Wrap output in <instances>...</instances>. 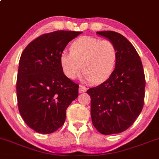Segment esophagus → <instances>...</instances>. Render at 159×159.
<instances>
[{"label":"esophagus","mask_w":159,"mask_h":159,"mask_svg":"<svg viewBox=\"0 0 159 159\" xmlns=\"http://www.w3.org/2000/svg\"><path fill=\"white\" fill-rule=\"evenodd\" d=\"M87 90V88L84 86V85H80L79 86V93H84L85 91Z\"/></svg>","instance_id":"1"}]
</instances>
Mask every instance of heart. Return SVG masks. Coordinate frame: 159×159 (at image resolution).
Instances as JSON below:
<instances>
[{"mask_svg": "<svg viewBox=\"0 0 159 159\" xmlns=\"http://www.w3.org/2000/svg\"><path fill=\"white\" fill-rule=\"evenodd\" d=\"M118 57V49L113 41L81 37L72 42L70 53L63 52L61 54L60 64L65 75L70 79H74L81 68L86 79L99 84L112 74Z\"/></svg>", "mask_w": 159, "mask_h": 159, "instance_id": "obj_1", "label": "heart"}]
</instances>
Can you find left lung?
<instances>
[{
    "label": "left lung",
    "mask_w": 159,
    "mask_h": 159,
    "mask_svg": "<svg viewBox=\"0 0 159 159\" xmlns=\"http://www.w3.org/2000/svg\"><path fill=\"white\" fill-rule=\"evenodd\" d=\"M97 34L115 44L118 57L110 78L86 92L91 98L92 122L102 134L121 133L134 122L143 108L144 70L139 53L124 36L114 31Z\"/></svg>",
    "instance_id": "1"
}]
</instances>
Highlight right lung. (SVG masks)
Here are the masks:
<instances>
[{
  "instance_id": "add662e5",
  "label": "right lung",
  "mask_w": 159,
  "mask_h": 159,
  "mask_svg": "<svg viewBox=\"0 0 159 159\" xmlns=\"http://www.w3.org/2000/svg\"><path fill=\"white\" fill-rule=\"evenodd\" d=\"M81 34L59 30L42 34L22 52L16 78L17 105L25 122L38 133L57 130L64 124L68 106L78 98L79 85L65 75L60 56Z\"/></svg>"
}]
</instances>
